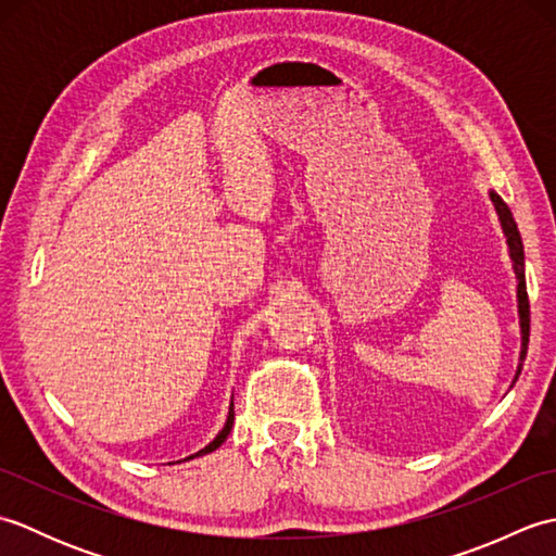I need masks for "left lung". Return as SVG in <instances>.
<instances>
[{"mask_svg":"<svg viewBox=\"0 0 556 556\" xmlns=\"http://www.w3.org/2000/svg\"><path fill=\"white\" fill-rule=\"evenodd\" d=\"M490 200L494 203V210H497L500 222H502V231L506 236V245H509V255H511V263H514V271H516V299H518V320H521V363H518V370H516V380L518 375H521L523 368V361H526V353H528V337H530V303H528V291H526V269H523V241H521V233H518V227L514 222V215L509 205L504 203V200L490 191Z\"/></svg>","mask_w":556,"mask_h":556,"instance_id":"left-lung-1","label":"left lung"}]
</instances>
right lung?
I'll return each mask as SVG.
<instances>
[{"label":"right lung","instance_id":"obj_1","mask_svg":"<svg viewBox=\"0 0 556 556\" xmlns=\"http://www.w3.org/2000/svg\"><path fill=\"white\" fill-rule=\"evenodd\" d=\"M231 425H233V401H231V406H229V416H227V422H224V428H222V432L215 437V440H212L205 448H200L198 454H193V456H203V454H210V452H215V448H219L222 446V442L227 440L229 437V432H231ZM193 456H188V458H193Z\"/></svg>","mask_w":556,"mask_h":556}]
</instances>
